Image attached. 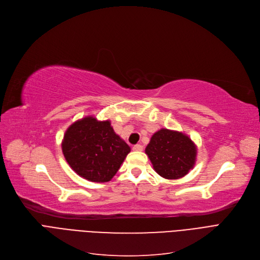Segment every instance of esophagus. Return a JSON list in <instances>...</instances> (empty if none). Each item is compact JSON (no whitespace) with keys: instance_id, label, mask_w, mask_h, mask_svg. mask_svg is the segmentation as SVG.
Masks as SVG:
<instances>
[{"instance_id":"esophagus-1","label":"esophagus","mask_w":260,"mask_h":260,"mask_svg":"<svg viewBox=\"0 0 260 260\" xmlns=\"http://www.w3.org/2000/svg\"><path fill=\"white\" fill-rule=\"evenodd\" d=\"M132 149H133V151H142V150H143V146L140 145V144L134 145V146L132 147Z\"/></svg>"}]
</instances>
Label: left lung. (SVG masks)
Instances as JSON below:
<instances>
[{"label": "left lung", "mask_w": 260, "mask_h": 260, "mask_svg": "<svg viewBox=\"0 0 260 260\" xmlns=\"http://www.w3.org/2000/svg\"><path fill=\"white\" fill-rule=\"evenodd\" d=\"M145 152L160 177L176 180L193 168L197 147L186 134L160 129L152 135Z\"/></svg>", "instance_id": "8db88e82"}]
</instances>
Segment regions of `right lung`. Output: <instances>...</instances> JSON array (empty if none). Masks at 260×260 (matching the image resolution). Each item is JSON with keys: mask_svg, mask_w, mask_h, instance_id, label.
<instances>
[{"mask_svg": "<svg viewBox=\"0 0 260 260\" xmlns=\"http://www.w3.org/2000/svg\"><path fill=\"white\" fill-rule=\"evenodd\" d=\"M62 152L71 168L91 182H109L118 171L130 147L111 127L110 120L81 118L68 128Z\"/></svg>", "mask_w": 260, "mask_h": 260, "instance_id": "1", "label": "right lung"}]
</instances>
